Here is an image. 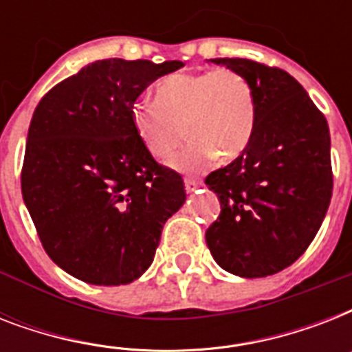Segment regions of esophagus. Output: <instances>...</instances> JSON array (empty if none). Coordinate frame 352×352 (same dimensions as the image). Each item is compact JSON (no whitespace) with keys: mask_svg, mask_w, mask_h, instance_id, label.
Segmentation results:
<instances>
[{"mask_svg":"<svg viewBox=\"0 0 352 352\" xmlns=\"http://www.w3.org/2000/svg\"><path fill=\"white\" fill-rule=\"evenodd\" d=\"M199 186H201V184H199L197 181H193V179H184V190H186L188 193L195 192Z\"/></svg>","mask_w":352,"mask_h":352,"instance_id":"obj_1","label":"esophagus"}]
</instances>
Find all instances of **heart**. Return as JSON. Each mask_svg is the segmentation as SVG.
<instances>
[{"label": "heart", "mask_w": 352, "mask_h": 352, "mask_svg": "<svg viewBox=\"0 0 352 352\" xmlns=\"http://www.w3.org/2000/svg\"><path fill=\"white\" fill-rule=\"evenodd\" d=\"M155 100L131 109L133 127L155 159H170L184 133L192 138L173 157L181 171H199L214 159L232 160L248 146L256 126L250 82L234 69L182 71L155 84Z\"/></svg>", "instance_id": "1"}]
</instances>
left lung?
Segmentation results:
<instances>
[{
  "mask_svg": "<svg viewBox=\"0 0 352 352\" xmlns=\"http://www.w3.org/2000/svg\"><path fill=\"white\" fill-rule=\"evenodd\" d=\"M212 62L250 82L256 126L243 153L204 179L221 203L206 245L226 272L265 278L309 248L327 214L333 197L329 126L283 69L246 58Z\"/></svg>",
  "mask_w": 352,
  "mask_h": 352,
  "instance_id": "1",
  "label": "left lung"
}]
</instances>
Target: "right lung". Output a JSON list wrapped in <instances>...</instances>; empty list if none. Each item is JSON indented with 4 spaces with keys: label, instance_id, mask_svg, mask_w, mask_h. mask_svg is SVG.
<instances>
[{
    "label": "right lung",
    "instance_id": "add662e5",
    "mask_svg": "<svg viewBox=\"0 0 352 352\" xmlns=\"http://www.w3.org/2000/svg\"><path fill=\"white\" fill-rule=\"evenodd\" d=\"M179 60L107 58L43 95L27 135L21 193L52 261L91 285H126L155 257L186 201L181 175L144 148L131 109Z\"/></svg>",
    "mask_w": 352,
    "mask_h": 352
}]
</instances>
